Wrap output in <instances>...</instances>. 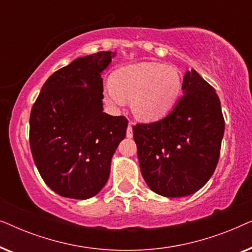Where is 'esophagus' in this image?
I'll return each mask as SVG.
<instances>
[{"label": "esophagus", "instance_id": "esophagus-1", "mask_svg": "<svg viewBox=\"0 0 252 252\" xmlns=\"http://www.w3.org/2000/svg\"><path fill=\"white\" fill-rule=\"evenodd\" d=\"M126 136L130 139V137L133 136V128H132V123L129 122L128 124V127H127V132H126Z\"/></svg>", "mask_w": 252, "mask_h": 252}]
</instances>
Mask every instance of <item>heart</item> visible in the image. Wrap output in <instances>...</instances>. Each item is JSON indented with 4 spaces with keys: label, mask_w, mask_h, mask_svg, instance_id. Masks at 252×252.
I'll return each mask as SVG.
<instances>
[{
    "label": "heart",
    "mask_w": 252,
    "mask_h": 252,
    "mask_svg": "<svg viewBox=\"0 0 252 252\" xmlns=\"http://www.w3.org/2000/svg\"><path fill=\"white\" fill-rule=\"evenodd\" d=\"M182 81L173 67L159 63H139L124 66L112 74V82L104 87L105 102L113 109L132 98V110L144 122L163 118L181 95Z\"/></svg>",
    "instance_id": "heart-1"
}]
</instances>
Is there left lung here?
<instances>
[{"label":"left lung","instance_id":"left-lung-1","mask_svg":"<svg viewBox=\"0 0 252 252\" xmlns=\"http://www.w3.org/2000/svg\"><path fill=\"white\" fill-rule=\"evenodd\" d=\"M182 92L164 118L133 126L144 181L165 197L191 195L209 181L225 130L218 95L194 68L185 73Z\"/></svg>","mask_w":252,"mask_h":252}]
</instances>
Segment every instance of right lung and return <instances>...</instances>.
<instances>
[{
    "label": "right lung",
    "mask_w": 252,
    "mask_h": 252,
    "mask_svg": "<svg viewBox=\"0 0 252 252\" xmlns=\"http://www.w3.org/2000/svg\"><path fill=\"white\" fill-rule=\"evenodd\" d=\"M116 53L79 57L41 88L30 117V146L46 185L67 198L87 199L108 182L127 119L103 112L102 73Z\"/></svg>",
    "instance_id": "obj_1"
}]
</instances>
